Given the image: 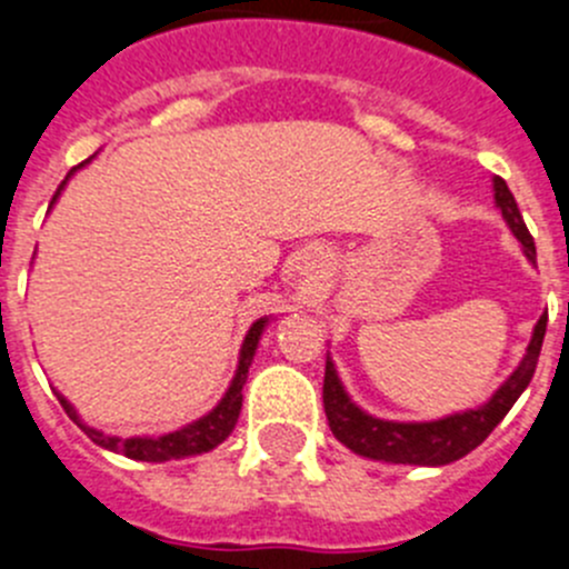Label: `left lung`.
I'll use <instances>...</instances> for the list:
<instances>
[{
  "label": "left lung",
  "instance_id": "left-lung-1",
  "mask_svg": "<svg viewBox=\"0 0 569 569\" xmlns=\"http://www.w3.org/2000/svg\"><path fill=\"white\" fill-rule=\"evenodd\" d=\"M495 206L503 213L506 224L522 244V252L531 263H537V247H533L531 233L520 217L515 194L509 191L503 178H492ZM545 328H548V311L533 325L531 341L526 347V356L517 363L515 372L498 386L492 397L483 406L467 408V411L448 413L442 419H428V422H397V419H380L363 411L352 402L341 383L336 363L325 361V386L322 402L328 413V425L333 437L352 453L372 461H386V465H417V467H445L450 461L465 459L470 450H476L489 433L498 428L500 419L511 411L517 397L531 383L533 369H537L539 350H542Z\"/></svg>",
  "mask_w": 569,
  "mask_h": 569
}]
</instances>
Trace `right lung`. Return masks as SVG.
Returning a JSON list of instances; mask_svg holds the SVG:
<instances>
[{"instance_id":"1","label":"right lung","mask_w":569,"mask_h":569,"mask_svg":"<svg viewBox=\"0 0 569 569\" xmlns=\"http://www.w3.org/2000/svg\"><path fill=\"white\" fill-rule=\"evenodd\" d=\"M86 163H80V167H74L69 174H66V180L60 183V189L54 191L52 206L58 202L60 191L66 189V183H69L71 174H74L77 169L86 167ZM52 206H49V208H52ZM267 325H269V317H261V319H256V322L250 325V330H247L244 341H241L239 363H236V375H233V380H230L228 391L222 395V400H219L217 406H213L211 411L206 413V417H200V419H194V422L183 425V428H178V431L163 433V437H130V439L110 437V433L91 428V425H88L86 419L77 413V408L71 406V402L66 400L60 391H54V395H58L60 406H63V411L69 413L71 422H74L77 428H80V431L86 433V437L91 439L93 445L110 450V453H121V456H127V459H136V461H152V465H163V461L189 459V456L208 453V450H213L217 445H222L224 439L233 433L236 422H239L241 400H244L241 389H244V383H247V372H250L252 356H256L258 341H261Z\"/></svg>"}]
</instances>
